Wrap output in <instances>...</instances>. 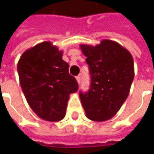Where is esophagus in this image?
I'll return each instance as SVG.
<instances>
[{"mask_svg":"<svg viewBox=\"0 0 154 154\" xmlns=\"http://www.w3.org/2000/svg\"><path fill=\"white\" fill-rule=\"evenodd\" d=\"M76 79H77V83L80 84V82H81V77H79V76H77V77H76Z\"/></svg>","mask_w":154,"mask_h":154,"instance_id":"34e87169","label":"esophagus"}]
</instances>
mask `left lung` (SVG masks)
Listing matches in <instances>:
<instances>
[{"label":"left lung","mask_w":154,"mask_h":154,"mask_svg":"<svg viewBox=\"0 0 154 154\" xmlns=\"http://www.w3.org/2000/svg\"><path fill=\"white\" fill-rule=\"evenodd\" d=\"M91 77L90 90L80 92L88 119L106 121L116 115L129 96L134 77V59L115 41L102 39L96 46L80 44Z\"/></svg>","instance_id":"8db88e82"}]
</instances>
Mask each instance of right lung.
Returning a JSON list of instances; mask_svg holds the SVG:
<instances>
[{
  "mask_svg": "<svg viewBox=\"0 0 154 154\" xmlns=\"http://www.w3.org/2000/svg\"><path fill=\"white\" fill-rule=\"evenodd\" d=\"M62 57V51L45 41L24 52L17 64L20 83L29 106L47 121L63 119L70 94L78 90L77 80L69 74V65Z\"/></svg>",
  "mask_w": 154,
  "mask_h": 154,
  "instance_id": "right-lung-1",
  "label": "right lung"
}]
</instances>
